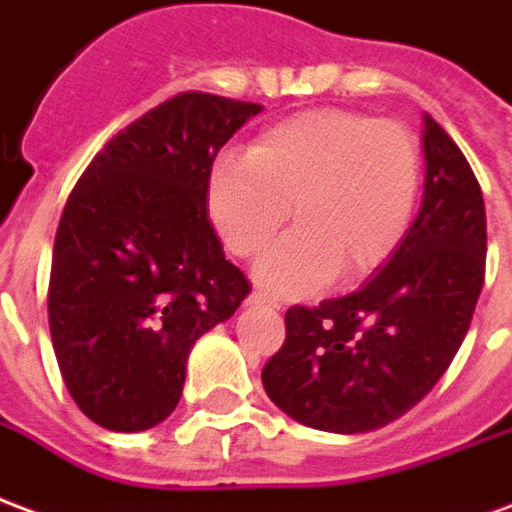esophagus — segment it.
Here are the masks:
<instances>
[{"label": "esophagus", "mask_w": 512, "mask_h": 512, "mask_svg": "<svg viewBox=\"0 0 512 512\" xmlns=\"http://www.w3.org/2000/svg\"><path fill=\"white\" fill-rule=\"evenodd\" d=\"M248 302H251V305H275V300H270V297H264V294H261V292H253L251 297H248Z\"/></svg>", "instance_id": "34e87169"}]
</instances>
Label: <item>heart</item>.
<instances>
[{
	"label": "heart",
	"instance_id": "1",
	"mask_svg": "<svg viewBox=\"0 0 512 512\" xmlns=\"http://www.w3.org/2000/svg\"><path fill=\"white\" fill-rule=\"evenodd\" d=\"M423 179L420 141L393 119L341 108L305 111L261 130L245 160H220L207 207L234 256H261L256 283L272 297H302L338 272L343 283L379 270L404 242Z\"/></svg>",
	"mask_w": 512,
	"mask_h": 512
}]
</instances>
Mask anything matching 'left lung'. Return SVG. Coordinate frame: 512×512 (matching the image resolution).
<instances>
[{
	"instance_id": "obj_1",
	"label": "left lung",
	"mask_w": 512,
	"mask_h": 512,
	"mask_svg": "<svg viewBox=\"0 0 512 512\" xmlns=\"http://www.w3.org/2000/svg\"><path fill=\"white\" fill-rule=\"evenodd\" d=\"M420 215L363 289L286 311L261 368L272 404L333 434L382 428L434 387L472 324L486 278V207L464 152L425 117Z\"/></svg>"
}]
</instances>
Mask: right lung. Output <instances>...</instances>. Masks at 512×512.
<instances>
[{
    "label": "right lung",
    "instance_id": "1",
    "mask_svg": "<svg viewBox=\"0 0 512 512\" xmlns=\"http://www.w3.org/2000/svg\"><path fill=\"white\" fill-rule=\"evenodd\" d=\"M259 103L179 92L106 141L59 220L48 327L67 393L108 431L166 420L199 335L251 281L223 256L207 210L218 149Z\"/></svg>",
    "mask_w": 512,
    "mask_h": 512
}]
</instances>
